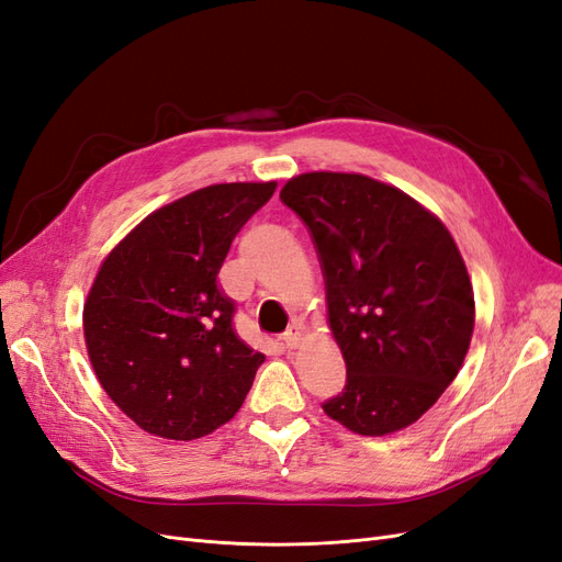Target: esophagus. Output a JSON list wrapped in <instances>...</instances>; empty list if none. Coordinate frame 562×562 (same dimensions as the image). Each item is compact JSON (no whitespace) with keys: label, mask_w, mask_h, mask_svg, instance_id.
I'll use <instances>...</instances> for the list:
<instances>
[{"label":"esophagus","mask_w":562,"mask_h":562,"mask_svg":"<svg viewBox=\"0 0 562 562\" xmlns=\"http://www.w3.org/2000/svg\"><path fill=\"white\" fill-rule=\"evenodd\" d=\"M281 339H283V347H285L288 351L295 349V347L300 345V339H302V328H300V326H293L291 330L283 333Z\"/></svg>","instance_id":"esophagus-1"}]
</instances>
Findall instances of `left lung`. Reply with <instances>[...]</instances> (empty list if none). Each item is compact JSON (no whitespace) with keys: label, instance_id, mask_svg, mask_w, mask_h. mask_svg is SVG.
Returning <instances> with one entry per match:
<instances>
[{"label":"left lung","instance_id":"8db88e82","mask_svg":"<svg viewBox=\"0 0 562 562\" xmlns=\"http://www.w3.org/2000/svg\"><path fill=\"white\" fill-rule=\"evenodd\" d=\"M281 201L312 234L347 363L342 394L323 413L361 436L411 427L457 378L473 335V288L450 232L359 173H302Z\"/></svg>","mask_w":562,"mask_h":562}]
</instances>
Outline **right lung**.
Listing matches in <instances>:
<instances>
[{
    "mask_svg": "<svg viewBox=\"0 0 562 562\" xmlns=\"http://www.w3.org/2000/svg\"><path fill=\"white\" fill-rule=\"evenodd\" d=\"M277 182H225L147 215L100 265L83 304L89 359L140 429L194 440L229 422L265 356L217 283L234 236Z\"/></svg>",
    "mask_w": 562,
    "mask_h": 562,
    "instance_id": "add662e5",
    "label": "right lung"
}]
</instances>
